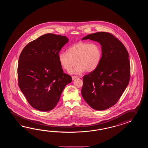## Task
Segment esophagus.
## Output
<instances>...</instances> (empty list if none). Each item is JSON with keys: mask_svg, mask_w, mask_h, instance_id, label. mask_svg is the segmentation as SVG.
<instances>
[{"mask_svg": "<svg viewBox=\"0 0 148 148\" xmlns=\"http://www.w3.org/2000/svg\"><path fill=\"white\" fill-rule=\"evenodd\" d=\"M77 78H78V76H73V77H72V79L73 80L74 79Z\"/></svg>", "mask_w": 148, "mask_h": 148, "instance_id": "esophagus-1", "label": "esophagus"}]
</instances>
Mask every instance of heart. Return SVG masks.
Masks as SVG:
<instances>
[{
	"label": "heart",
	"mask_w": 148,
	"mask_h": 148,
	"mask_svg": "<svg viewBox=\"0 0 148 148\" xmlns=\"http://www.w3.org/2000/svg\"><path fill=\"white\" fill-rule=\"evenodd\" d=\"M101 49L97 42L88 43L80 41L73 44L67 52H61L58 59L61 66L66 71H70L75 63L77 66L72 71L73 73L79 74L94 71L101 62Z\"/></svg>",
	"instance_id": "heart-1"
}]
</instances>
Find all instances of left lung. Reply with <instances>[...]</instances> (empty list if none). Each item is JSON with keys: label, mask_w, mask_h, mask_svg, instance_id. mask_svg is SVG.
<instances>
[{"label": "left lung", "mask_w": 148, "mask_h": 148, "mask_svg": "<svg viewBox=\"0 0 148 148\" xmlns=\"http://www.w3.org/2000/svg\"><path fill=\"white\" fill-rule=\"evenodd\" d=\"M87 39L99 42L102 54L97 68L83 77L82 96L93 109L105 110L116 104L129 84V53L123 43L110 33H95L82 40Z\"/></svg>", "instance_id": "8db88e82"}]
</instances>
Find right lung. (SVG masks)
<instances>
[{
  "label": "right lung",
  "instance_id": "obj_1",
  "mask_svg": "<svg viewBox=\"0 0 148 148\" xmlns=\"http://www.w3.org/2000/svg\"><path fill=\"white\" fill-rule=\"evenodd\" d=\"M68 41L64 36L43 35L27 44L19 56L18 86L28 103L37 110H53L66 86L72 82L58 59L60 51Z\"/></svg>",
  "mask_w": 148,
  "mask_h": 148
}]
</instances>
